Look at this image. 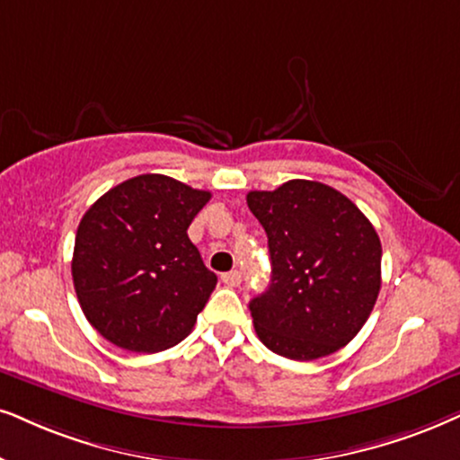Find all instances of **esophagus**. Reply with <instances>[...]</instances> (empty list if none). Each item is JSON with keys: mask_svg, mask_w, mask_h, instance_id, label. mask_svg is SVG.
Returning <instances> with one entry per match:
<instances>
[{"mask_svg": "<svg viewBox=\"0 0 460 460\" xmlns=\"http://www.w3.org/2000/svg\"><path fill=\"white\" fill-rule=\"evenodd\" d=\"M220 280H223V282L226 284V287L235 288V287H240V284H242V273H240V271L223 273V276H220Z\"/></svg>", "mask_w": 460, "mask_h": 460, "instance_id": "esophagus-1", "label": "esophagus"}]
</instances>
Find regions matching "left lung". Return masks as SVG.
Instances as JSON below:
<instances>
[{
  "label": "left lung",
  "instance_id": "1",
  "mask_svg": "<svg viewBox=\"0 0 460 460\" xmlns=\"http://www.w3.org/2000/svg\"><path fill=\"white\" fill-rule=\"evenodd\" d=\"M246 201L263 225L271 259L270 288L250 301L259 340L293 360L344 348L380 293L374 225L346 195L314 180L250 190Z\"/></svg>",
  "mask_w": 460,
  "mask_h": 460
}]
</instances>
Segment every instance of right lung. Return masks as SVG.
<instances>
[{"instance_id":"right-lung-1","label":"right lung","mask_w":460,"mask_h":460,"mask_svg":"<svg viewBox=\"0 0 460 460\" xmlns=\"http://www.w3.org/2000/svg\"><path fill=\"white\" fill-rule=\"evenodd\" d=\"M208 190L142 173L102 195L75 231L72 278L86 321L114 346L161 352L182 341L217 287L189 240Z\"/></svg>"}]
</instances>
